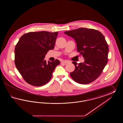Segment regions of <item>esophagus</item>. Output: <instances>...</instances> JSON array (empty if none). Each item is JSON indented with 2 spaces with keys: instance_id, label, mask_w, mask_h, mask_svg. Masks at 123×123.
Listing matches in <instances>:
<instances>
[{
  "instance_id": "obj_1",
  "label": "esophagus",
  "mask_w": 123,
  "mask_h": 123,
  "mask_svg": "<svg viewBox=\"0 0 123 123\" xmlns=\"http://www.w3.org/2000/svg\"><path fill=\"white\" fill-rule=\"evenodd\" d=\"M61 62L62 63L64 64H69L70 63V62L69 61H68V60H63V61H62Z\"/></svg>"
}]
</instances>
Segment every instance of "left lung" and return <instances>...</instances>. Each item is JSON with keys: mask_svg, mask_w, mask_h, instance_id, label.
Instances as JSON below:
<instances>
[{"mask_svg": "<svg viewBox=\"0 0 123 123\" xmlns=\"http://www.w3.org/2000/svg\"><path fill=\"white\" fill-rule=\"evenodd\" d=\"M64 33L75 40L77 51L84 59L83 63L72 62L75 69L70 73V76L80 84L93 82L100 76L108 61L109 48L104 35L97 30L84 28Z\"/></svg>", "mask_w": 123, "mask_h": 123, "instance_id": "obj_1", "label": "left lung"}]
</instances>
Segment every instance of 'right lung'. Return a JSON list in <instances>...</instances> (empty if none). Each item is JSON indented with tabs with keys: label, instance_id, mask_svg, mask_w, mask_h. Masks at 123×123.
<instances>
[{
	"label": "right lung",
	"instance_id": "right-lung-1",
	"mask_svg": "<svg viewBox=\"0 0 123 123\" xmlns=\"http://www.w3.org/2000/svg\"><path fill=\"white\" fill-rule=\"evenodd\" d=\"M58 32L43 31L25 34L15 49V64L24 80L35 86H42L52 78L53 71L60 64L44 60L46 55L54 47Z\"/></svg>",
	"mask_w": 123,
	"mask_h": 123
}]
</instances>
